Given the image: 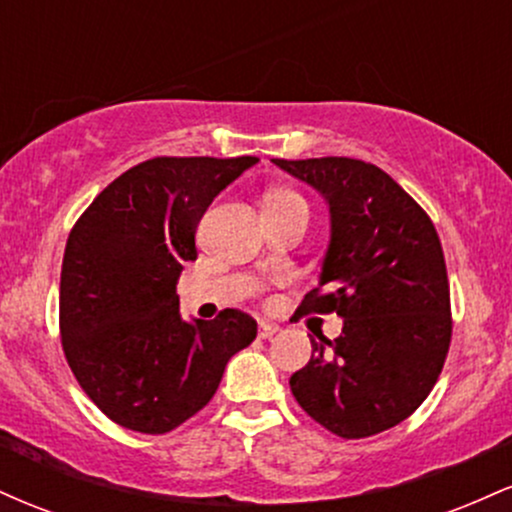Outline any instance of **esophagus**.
Here are the masks:
<instances>
[{
	"instance_id": "1",
	"label": "esophagus",
	"mask_w": 512,
	"mask_h": 512,
	"mask_svg": "<svg viewBox=\"0 0 512 512\" xmlns=\"http://www.w3.org/2000/svg\"><path fill=\"white\" fill-rule=\"evenodd\" d=\"M257 332H260V339H272L276 332H279V327L272 325V322H260V327H257Z\"/></svg>"
}]
</instances>
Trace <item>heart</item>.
<instances>
[{"label": "heart", "mask_w": 512, "mask_h": 512, "mask_svg": "<svg viewBox=\"0 0 512 512\" xmlns=\"http://www.w3.org/2000/svg\"><path fill=\"white\" fill-rule=\"evenodd\" d=\"M291 204H305L303 197L293 190H272L264 197V209L269 207H291Z\"/></svg>", "instance_id": "heart-1"}]
</instances>
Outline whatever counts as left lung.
Returning a JSON list of instances; mask_svg holds the SVG:
<instances>
[{"label":"left lung","instance_id":"obj_1","mask_svg":"<svg viewBox=\"0 0 512 512\" xmlns=\"http://www.w3.org/2000/svg\"><path fill=\"white\" fill-rule=\"evenodd\" d=\"M330 204L320 286L301 313L344 317L337 339H310L289 385L334 436L368 438L402 424L436 385L452 337L443 248L428 214L385 170L358 158H274Z\"/></svg>","mask_w":512,"mask_h":512}]
</instances>
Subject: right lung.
Returning <instances> with one entry per match:
<instances>
[{"label": "right lung", "mask_w": 512, "mask_h": 512, "mask_svg": "<svg viewBox=\"0 0 512 512\" xmlns=\"http://www.w3.org/2000/svg\"><path fill=\"white\" fill-rule=\"evenodd\" d=\"M260 158L156 156L91 202L67 238L60 334L74 378L115 424L168 433L207 407L257 322L236 308L185 322L175 284L223 187Z\"/></svg>", "instance_id": "right-lung-1"}]
</instances>
